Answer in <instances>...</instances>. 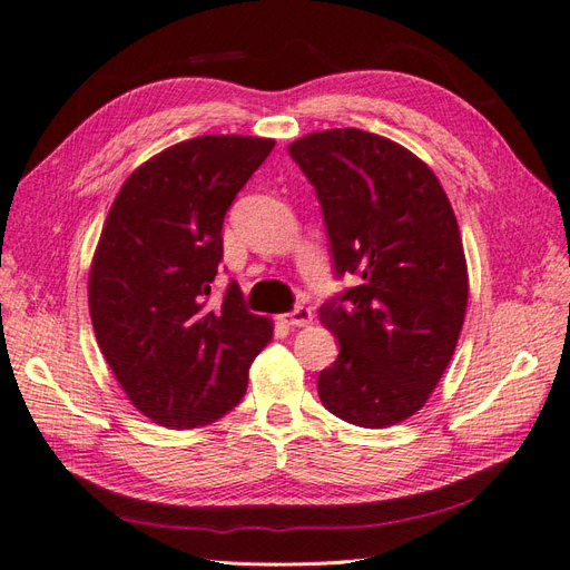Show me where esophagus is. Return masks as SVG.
<instances>
[{
  "label": "esophagus",
  "mask_w": 570,
  "mask_h": 570,
  "mask_svg": "<svg viewBox=\"0 0 570 570\" xmlns=\"http://www.w3.org/2000/svg\"><path fill=\"white\" fill-rule=\"evenodd\" d=\"M312 308L308 306H297L295 312H289V314H283L281 316V321L285 323V325H292V327H302V325H308L312 323Z\"/></svg>",
  "instance_id": "1"
}]
</instances>
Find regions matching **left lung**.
I'll use <instances>...</instances> for the list:
<instances>
[{
    "mask_svg": "<svg viewBox=\"0 0 570 570\" xmlns=\"http://www.w3.org/2000/svg\"><path fill=\"white\" fill-rule=\"evenodd\" d=\"M289 157L316 187L335 275L356 278L318 308L340 342L318 375L321 402L361 428L400 423L440 383L465 316L452 204L416 154L366 130L312 132Z\"/></svg>",
    "mask_w": 570,
    "mask_h": 570,
    "instance_id": "8db88e82",
    "label": "left lung"
}]
</instances>
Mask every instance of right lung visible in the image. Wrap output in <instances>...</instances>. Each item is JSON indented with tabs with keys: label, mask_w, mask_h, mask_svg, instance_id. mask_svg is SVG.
I'll list each match as a JSON object with an SVG mask.
<instances>
[{
	"label": "right lung",
	"mask_w": 570,
	"mask_h": 570,
	"mask_svg": "<svg viewBox=\"0 0 570 570\" xmlns=\"http://www.w3.org/2000/svg\"><path fill=\"white\" fill-rule=\"evenodd\" d=\"M273 147L268 137H193L132 170L111 204L90 268V316L116 381L154 423L187 430L226 416L273 337L235 281L209 306L223 218Z\"/></svg>",
	"instance_id": "obj_1"
}]
</instances>
